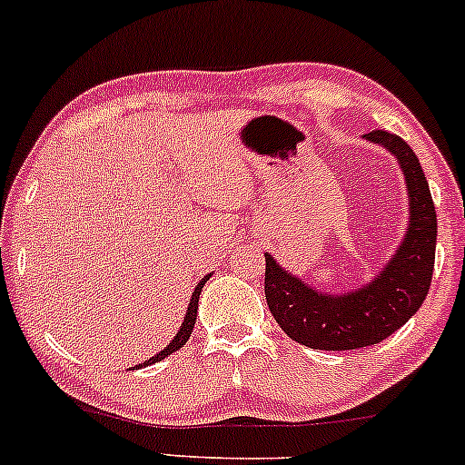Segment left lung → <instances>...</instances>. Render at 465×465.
Instances as JSON below:
<instances>
[{
  "mask_svg": "<svg viewBox=\"0 0 465 465\" xmlns=\"http://www.w3.org/2000/svg\"><path fill=\"white\" fill-rule=\"evenodd\" d=\"M366 139L397 157L411 197V226L381 274L352 292L322 294L266 254L268 308L288 337L314 351H357L383 341L421 308L430 291L437 213L426 174L412 148L397 134L372 131Z\"/></svg>",
  "mask_w": 465,
  "mask_h": 465,
  "instance_id": "8db88e82",
  "label": "left lung"
}]
</instances>
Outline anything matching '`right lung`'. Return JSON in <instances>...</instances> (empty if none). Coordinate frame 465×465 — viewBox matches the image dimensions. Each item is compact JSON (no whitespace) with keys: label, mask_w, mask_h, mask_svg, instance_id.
<instances>
[{"label":"right lung","mask_w":465,"mask_h":465,"mask_svg":"<svg viewBox=\"0 0 465 465\" xmlns=\"http://www.w3.org/2000/svg\"><path fill=\"white\" fill-rule=\"evenodd\" d=\"M208 279H211V274H206V277H203L202 282L197 283V288H194V292H193V299H191V303H188V312H186V319H183L182 328H179V332H177V337H174L173 341L168 343V348H163V351L159 352V354H154L153 359H148V361H143V366H151V363H157V361H162L163 357H168V354L177 352L179 348H183V346H186V341H188V339H191V334H193V328H194V319H197V308H199V292H202L203 283H206ZM137 368H142V366H134V371H137Z\"/></svg>","instance_id":"add662e5"}]
</instances>
